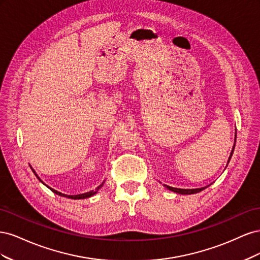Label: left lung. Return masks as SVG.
I'll use <instances>...</instances> for the list:
<instances>
[{
	"instance_id": "8db88e82",
	"label": "left lung",
	"mask_w": 260,
	"mask_h": 260,
	"mask_svg": "<svg viewBox=\"0 0 260 260\" xmlns=\"http://www.w3.org/2000/svg\"><path fill=\"white\" fill-rule=\"evenodd\" d=\"M234 146H235V144H234ZM233 149H234V147L232 148V152L230 154L229 160H228V162H229L230 159H231L232 154H233ZM165 186H166L168 190H170L172 192H176L178 194H195V193H199L203 190H205V188L207 187V186H204V187H201V188H178V187H172V186H168V185H165Z\"/></svg>"
}]
</instances>
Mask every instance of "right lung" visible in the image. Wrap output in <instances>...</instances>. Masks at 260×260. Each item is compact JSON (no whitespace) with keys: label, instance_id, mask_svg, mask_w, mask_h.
Listing matches in <instances>:
<instances>
[{"label":"right lung","instance_id":"add662e5","mask_svg":"<svg viewBox=\"0 0 260 260\" xmlns=\"http://www.w3.org/2000/svg\"><path fill=\"white\" fill-rule=\"evenodd\" d=\"M32 171H34V174L36 175V177L39 179V180H40L41 181V182H42V180L40 179V178H39L38 177V175L36 174V171L32 169ZM43 183V182H42ZM44 184V183H43ZM103 184H104V182L103 183H102V184H100L96 188H95V190H92V191H90V192H86V193H83V194H78V195H66V194H62V193H60V192H58V191H56V190H54V188H52V187H50V186H48V185H46V186H48L49 188H50V190L52 191V192H54L55 194H57V195H59V196H64V198H68V199H73V200H82V199H86V198H91V196H93L94 194H96L98 193V191L100 190V188L102 187V186H103Z\"/></svg>","mask_w":260,"mask_h":260}]
</instances>
